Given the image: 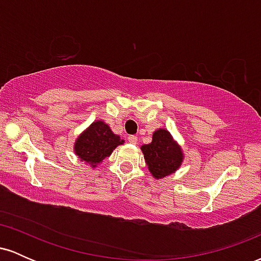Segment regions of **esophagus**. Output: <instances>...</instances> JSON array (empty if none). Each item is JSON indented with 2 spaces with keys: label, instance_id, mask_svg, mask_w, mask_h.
Instances as JSON below:
<instances>
[{
  "label": "esophagus",
  "instance_id": "obj_1",
  "mask_svg": "<svg viewBox=\"0 0 261 261\" xmlns=\"http://www.w3.org/2000/svg\"><path fill=\"white\" fill-rule=\"evenodd\" d=\"M127 140H128V142L134 143V145H136V143H137V136H135V135H131V136H128Z\"/></svg>",
  "mask_w": 261,
  "mask_h": 261
}]
</instances>
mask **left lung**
Instances as JSON below:
<instances>
[{
	"label": "left lung",
	"mask_w": 261,
	"mask_h": 261,
	"mask_svg": "<svg viewBox=\"0 0 261 261\" xmlns=\"http://www.w3.org/2000/svg\"><path fill=\"white\" fill-rule=\"evenodd\" d=\"M148 170L155 179L166 178L180 168L184 153L178 142L166 128L153 133L152 142L141 147Z\"/></svg>",
	"instance_id": "8db88e82"
}]
</instances>
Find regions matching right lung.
<instances>
[{"instance_id":"add662e5","label":"right lung","mask_w":261,"mask_h":261,"mask_svg":"<svg viewBox=\"0 0 261 261\" xmlns=\"http://www.w3.org/2000/svg\"><path fill=\"white\" fill-rule=\"evenodd\" d=\"M122 143L124 140L114 134L109 125L103 120H97L93 121L77 137L73 149L81 161H85L86 164L95 168Z\"/></svg>"}]
</instances>
